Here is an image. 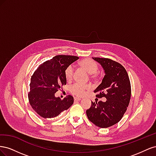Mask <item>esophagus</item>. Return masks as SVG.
Listing matches in <instances>:
<instances>
[{
  "mask_svg": "<svg viewBox=\"0 0 156 156\" xmlns=\"http://www.w3.org/2000/svg\"><path fill=\"white\" fill-rule=\"evenodd\" d=\"M74 100H75V101H80V100H81V98L75 97V98H74Z\"/></svg>",
  "mask_w": 156,
  "mask_h": 156,
  "instance_id": "obj_1",
  "label": "esophagus"
}]
</instances>
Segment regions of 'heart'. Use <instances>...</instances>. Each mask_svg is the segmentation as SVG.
I'll return each instance as SVG.
<instances>
[{
  "instance_id": "1",
  "label": "heart",
  "mask_w": 156,
  "mask_h": 156,
  "mask_svg": "<svg viewBox=\"0 0 156 156\" xmlns=\"http://www.w3.org/2000/svg\"><path fill=\"white\" fill-rule=\"evenodd\" d=\"M79 65L81 67L83 68L86 72L91 75V78L94 79L96 77V73L98 71V66L97 63L92 59L86 58L82 60L81 62H79ZM65 77L68 81H69L72 79L73 75V67L72 65H69L66 68L65 72ZM88 88V86L87 85H83V84H79V83H75L71 87L70 90L74 95L77 96H83L85 90Z\"/></svg>"
}]
</instances>
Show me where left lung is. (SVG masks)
<instances>
[{
  "label": "left lung",
  "instance_id": "8db88e82",
  "mask_svg": "<svg viewBox=\"0 0 156 156\" xmlns=\"http://www.w3.org/2000/svg\"><path fill=\"white\" fill-rule=\"evenodd\" d=\"M105 72L101 83L94 90L97 98L106 101L92 102L87 110L88 120L96 126L106 128L118 123L123 117L131 98V84L126 69L119 62L105 58H92Z\"/></svg>",
  "mask_w": 156,
  "mask_h": 156
}]
</instances>
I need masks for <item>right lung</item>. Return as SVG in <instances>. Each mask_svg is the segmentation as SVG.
I'll return each mask as SVG.
<instances>
[{
    "instance_id": "1",
    "label": "right lung",
    "mask_w": 156,
    "mask_h": 156,
    "mask_svg": "<svg viewBox=\"0 0 156 156\" xmlns=\"http://www.w3.org/2000/svg\"><path fill=\"white\" fill-rule=\"evenodd\" d=\"M78 56L57 55L40 64L31 77L29 100L32 108L41 117L53 119L73 105V98L68 95L62 100L55 97L61 86L66 84L64 72Z\"/></svg>"
}]
</instances>
